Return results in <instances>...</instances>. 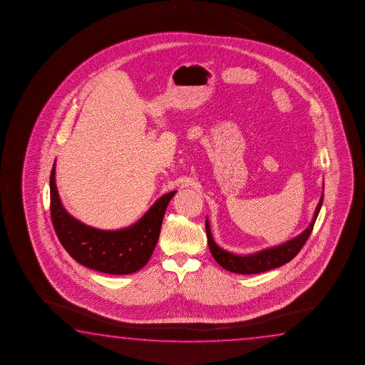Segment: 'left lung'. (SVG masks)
Segmentation results:
<instances>
[{
    "instance_id": "left-lung-1",
    "label": "left lung",
    "mask_w": 365,
    "mask_h": 365,
    "mask_svg": "<svg viewBox=\"0 0 365 365\" xmlns=\"http://www.w3.org/2000/svg\"><path fill=\"white\" fill-rule=\"evenodd\" d=\"M322 202H323V195L319 199V203L317 205L313 221L310 223L309 227L304 231L303 234H300L295 239L287 241L279 247L266 249V250H262L259 253L252 254V255H247V257L235 255V254L229 253L221 247H217L216 242L213 241V237L210 234V223H208V221H205V231H207L210 253L220 266L225 268V269H227L230 272L239 273V274H255V273L266 272V271H269L273 268L286 264L294 257H297V254L302 250L304 244L309 239L310 234H312L313 227H314L315 220H317L318 213L321 210Z\"/></svg>"
}]
</instances>
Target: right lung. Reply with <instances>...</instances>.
I'll return each mask as SVG.
<instances>
[{
  "label": "right lung",
  "instance_id": "1",
  "mask_svg": "<svg viewBox=\"0 0 365 365\" xmlns=\"http://www.w3.org/2000/svg\"><path fill=\"white\" fill-rule=\"evenodd\" d=\"M50 190L51 220L62 247L78 263L108 274H130L148 263L160 237L167 205L176 192L158 199L139 222L128 229L103 231L86 226L63 210L56 187L55 163Z\"/></svg>",
  "mask_w": 365,
  "mask_h": 365
}]
</instances>
